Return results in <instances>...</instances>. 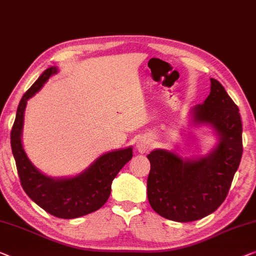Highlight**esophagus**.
I'll return each instance as SVG.
<instances>
[{
    "mask_svg": "<svg viewBox=\"0 0 256 256\" xmlns=\"http://www.w3.org/2000/svg\"><path fill=\"white\" fill-rule=\"evenodd\" d=\"M136 148L140 154L146 152V151L149 150V142H148L146 140H138V142L136 144Z\"/></svg>",
    "mask_w": 256,
    "mask_h": 256,
    "instance_id": "esophagus-1",
    "label": "esophagus"
}]
</instances>
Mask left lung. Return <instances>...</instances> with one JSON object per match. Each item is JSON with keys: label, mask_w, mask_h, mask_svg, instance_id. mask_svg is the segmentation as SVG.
<instances>
[{"label": "left lung", "mask_w": 256, "mask_h": 256, "mask_svg": "<svg viewBox=\"0 0 256 256\" xmlns=\"http://www.w3.org/2000/svg\"><path fill=\"white\" fill-rule=\"evenodd\" d=\"M210 94L190 110L192 124H210L218 143L204 157L182 159L157 149L148 154V200L156 212L174 222L201 220L226 198L242 156V124L239 108L217 80L210 78Z\"/></svg>", "instance_id": "1"}]
</instances>
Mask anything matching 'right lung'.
Wrapping results in <instances>:
<instances>
[{
    "label": "right lung",
    "instance_id": "obj_1",
    "mask_svg": "<svg viewBox=\"0 0 256 256\" xmlns=\"http://www.w3.org/2000/svg\"><path fill=\"white\" fill-rule=\"evenodd\" d=\"M56 72V66L46 69L25 92L17 107L10 140L22 187L28 198L48 214L58 218L72 220L94 212L105 204L110 198L114 178L132 157V148L104 154L85 171L72 178H52L40 172L30 162L22 143L24 112L28 99Z\"/></svg>",
    "mask_w": 256,
    "mask_h": 256
}]
</instances>
